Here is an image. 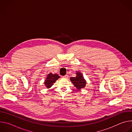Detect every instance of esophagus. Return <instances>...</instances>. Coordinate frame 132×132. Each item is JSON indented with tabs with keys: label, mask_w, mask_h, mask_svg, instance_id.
Returning a JSON list of instances; mask_svg holds the SVG:
<instances>
[{
	"label": "esophagus",
	"mask_w": 132,
	"mask_h": 132,
	"mask_svg": "<svg viewBox=\"0 0 132 132\" xmlns=\"http://www.w3.org/2000/svg\"><path fill=\"white\" fill-rule=\"evenodd\" d=\"M68 75H65V76H64L63 77L64 78H65V79H67L68 78Z\"/></svg>",
	"instance_id": "34e87169"
}]
</instances>
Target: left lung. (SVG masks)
I'll use <instances>...</instances> for the list:
<instances>
[{"label": "left lung", "mask_w": 132, "mask_h": 132, "mask_svg": "<svg viewBox=\"0 0 132 132\" xmlns=\"http://www.w3.org/2000/svg\"><path fill=\"white\" fill-rule=\"evenodd\" d=\"M77 72L78 73H76V77H71L70 79L75 87L78 89H80L81 88H84L85 87L86 82L81 73L78 72Z\"/></svg>", "instance_id": "8db88e82"}]
</instances>
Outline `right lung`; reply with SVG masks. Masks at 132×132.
I'll return each instance as SVG.
<instances>
[{"mask_svg":"<svg viewBox=\"0 0 132 132\" xmlns=\"http://www.w3.org/2000/svg\"><path fill=\"white\" fill-rule=\"evenodd\" d=\"M60 78V76L57 74H52L51 73H49L45 80L44 84L47 88H50L52 86L53 84Z\"/></svg>","mask_w":132,"mask_h":132,"instance_id":"obj_1","label":"right lung"}]
</instances>
